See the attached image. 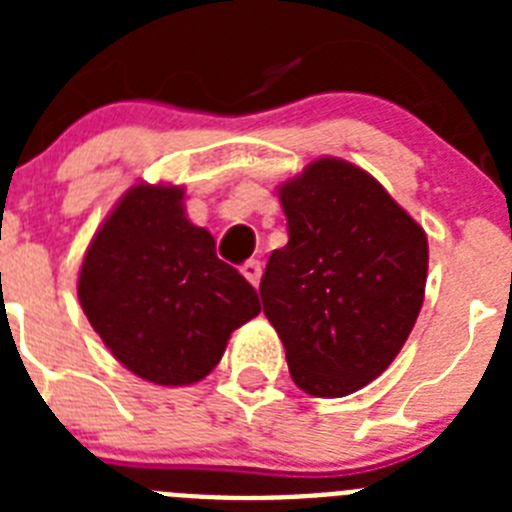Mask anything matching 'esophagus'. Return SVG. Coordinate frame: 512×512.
Masks as SVG:
<instances>
[{
  "label": "esophagus",
  "instance_id": "obj_1",
  "mask_svg": "<svg viewBox=\"0 0 512 512\" xmlns=\"http://www.w3.org/2000/svg\"><path fill=\"white\" fill-rule=\"evenodd\" d=\"M261 261H256V259H251V261H246V264L241 266V274L243 277L248 279V282L253 284V287H256V284H259V279H261Z\"/></svg>",
  "mask_w": 512,
  "mask_h": 512
}]
</instances>
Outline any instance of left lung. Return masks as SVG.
<instances>
[{"instance_id": "8db88e82", "label": "left lung", "mask_w": 512, "mask_h": 512, "mask_svg": "<svg viewBox=\"0 0 512 512\" xmlns=\"http://www.w3.org/2000/svg\"><path fill=\"white\" fill-rule=\"evenodd\" d=\"M289 241L271 251L261 302L289 374L315 397L361 390L418 320L428 238L359 166L318 158L279 187Z\"/></svg>"}]
</instances>
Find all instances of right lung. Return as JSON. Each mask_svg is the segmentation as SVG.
I'll use <instances>...</instances> for the list:
<instances>
[{"instance_id":"right-lung-1","label":"right lung","mask_w":512,"mask_h":512,"mask_svg":"<svg viewBox=\"0 0 512 512\" xmlns=\"http://www.w3.org/2000/svg\"><path fill=\"white\" fill-rule=\"evenodd\" d=\"M182 187L135 184L92 238L79 302L104 346L140 379H205L228 338L261 312L256 289L217 259L184 212Z\"/></svg>"}]
</instances>
